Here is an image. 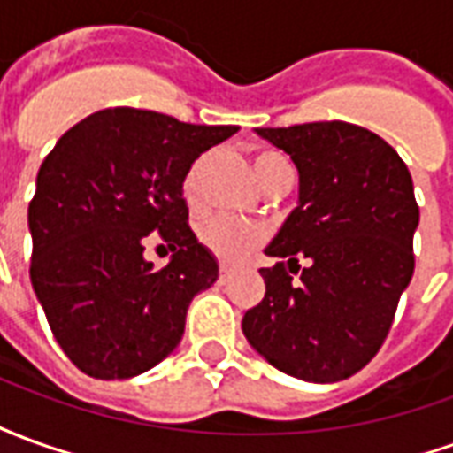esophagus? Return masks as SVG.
I'll return each mask as SVG.
<instances>
[{"mask_svg":"<svg viewBox=\"0 0 453 453\" xmlns=\"http://www.w3.org/2000/svg\"><path fill=\"white\" fill-rule=\"evenodd\" d=\"M230 276H233V272H230V266H220V274H218V281H220V284H227V281H230Z\"/></svg>","mask_w":453,"mask_h":453,"instance_id":"obj_1","label":"esophagus"}]
</instances>
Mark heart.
Returning <instances> with one entry per match:
<instances>
[{
    "mask_svg": "<svg viewBox=\"0 0 453 453\" xmlns=\"http://www.w3.org/2000/svg\"><path fill=\"white\" fill-rule=\"evenodd\" d=\"M203 162H206V159H198L196 165L188 169L187 179H184V187L181 188H184V196H187L188 203L196 201V179L201 167H203ZM286 167H288V162H286L281 155H276V152H259L255 157V177L259 179V181H265L269 174H274V172ZM198 240H201V245L206 247L211 255L218 257L220 262L235 265L240 259H245V257L265 240V230L252 226V223L213 216L206 218V220L198 226Z\"/></svg>",
    "mask_w": 453,
    "mask_h": 453,
    "instance_id": "obj_1",
    "label": "heart"
}]
</instances>
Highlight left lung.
Wrapping results in <instances>:
<instances>
[{"label": "left lung", "instance_id": "1", "mask_svg": "<svg viewBox=\"0 0 453 453\" xmlns=\"http://www.w3.org/2000/svg\"><path fill=\"white\" fill-rule=\"evenodd\" d=\"M257 135L294 159L298 206L265 250L286 262L259 269L265 298L245 313L242 333L288 376L349 379L380 349L415 272L412 177L386 140L344 120Z\"/></svg>", "mask_w": 453, "mask_h": 453}]
</instances>
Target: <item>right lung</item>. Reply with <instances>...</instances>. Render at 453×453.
I'll list each match as a JSON object with an SVG mask.
<instances>
[{"instance_id": "obj_1", "label": "right lung", "mask_w": 453, "mask_h": 453, "mask_svg": "<svg viewBox=\"0 0 453 453\" xmlns=\"http://www.w3.org/2000/svg\"><path fill=\"white\" fill-rule=\"evenodd\" d=\"M237 126H194L142 109H104L55 142L28 203L31 284L74 366L130 379L157 366L184 334L191 298L218 262L188 227L184 179ZM150 232L175 255L155 270Z\"/></svg>"}]
</instances>
